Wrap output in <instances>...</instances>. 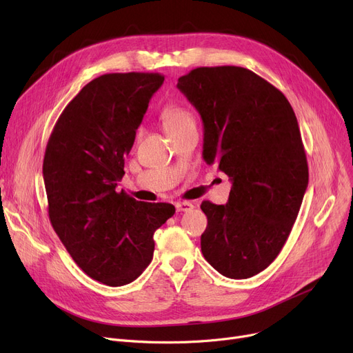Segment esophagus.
I'll return each mask as SVG.
<instances>
[{"mask_svg":"<svg viewBox=\"0 0 353 353\" xmlns=\"http://www.w3.org/2000/svg\"><path fill=\"white\" fill-rule=\"evenodd\" d=\"M194 208L192 201H179L176 203V210L177 212H190Z\"/></svg>","mask_w":353,"mask_h":353,"instance_id":"obj_1","label":"esophagus"}]
</instances>
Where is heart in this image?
Returning <instances> with one entry per match:
<instances>
[{
  "instance_id": "b5f03b06",
  "label": "heart",
  "mask_w": 353,
  "mask_h": 353,
  "mask_svg": "<svg viewBox=\"0 0 353 353\" xmlns=\"http://www.w3.org/2000/svg\"><path fill=\"white\" fill-rule=\"evenodd\" d=\"M161 123L170 137L196 124L190 111L179 105H165L161 111Z\"/></svg>"
}]
</instances>
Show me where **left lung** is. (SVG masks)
<instances>
[{"instance_id": "8db88e82", "label": "left lung", "mask_w": 353, "mask_h": 353, "mask_svg": "<svg viewBox=\"0 0 353 353\" xmlns=\"http://www.w3.org/2000/svg\"><path fill=\"white\" fill-rule=\"evenodd\" d=\"M177 88L205 125L203 157L232 181L226 205L201 203V253L220 274L248 279L281 253L307 188L298 120L282 91L243 67H199Z\"/></svg>"}]
</instances>
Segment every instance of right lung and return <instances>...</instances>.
<instances>
[{"label":"right lung","mask_w":353,"mask_h":353,"mask_svg":"<svg viewBox=\"0 0 353 353\" xmlns=\"http://www.w3.org/2000/svg\"><path fill=\"white\" fill-rule=\"evenodd\" d=\"M159 72L104 74L81 88L55 123L43 176L52 229L72 261L108 286L136 281L150 265L154 232L176 209L117 192Z\"/></svg>","instance_id":"right-lung-1"}]
</instances>
